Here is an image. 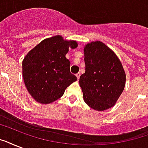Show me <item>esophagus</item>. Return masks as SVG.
I'll return each instance as SVG.
<instances>
[{
	"label": "esophagus",
	"mask_w": 148,
	"mask_h": 148,
	"mask_svg": "<svg viewBox=\"0 0 148 148\" xmlns=\"http://www.w3.org/2000/svg\"><path fill=\"white\" fill-rule=\"evenodd\" d=\"M76 76L77 77V79H79L80 78V77H81V74H80V73H77V74H76Z\"/></svg>",
	"instance_id": "esophagus-1"
}]
</instances>
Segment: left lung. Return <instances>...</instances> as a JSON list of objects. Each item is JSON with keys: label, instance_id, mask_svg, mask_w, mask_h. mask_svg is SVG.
Masks as SVG:
<instances>
[{"label": "left lung", "instance_id": "left-lung-1", "mask_svg": "<svg viewBox=\"0 0 148 148\" xmlns=\"http://www.w3.org/2000/svg\"><path fill=\"white\" fill-rule=\"evenodd\" d=\"M85 73L79 80L84 100L90 108L104 110L114 105L124 90L126 75L121 61L101 41L84 48Z\"/></svg>", "mask_w": 148, "mask_h": 148}]
</instances>
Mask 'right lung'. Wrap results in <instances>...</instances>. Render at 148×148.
<instances>
[{
  "instance_id": "right-lung-1",
  "label": "right lung",
  "mask_w": 148,
  "mask_h": 148,
  "mask_svg": "<svg viewBox=\"0 0 148 148\" xmlns=\"http://www.w3.org/2000/svg\"><path fill=\"white\" fill-rule=\"evenodd\" d=\"M76 41H67L61 36L44 40L31 50L22 64L23 78L30 95L41 103L53 102L65 89L77 80L70 71L71 62L65 55L76 48Z\"/></svg>"
}]
</instances>
